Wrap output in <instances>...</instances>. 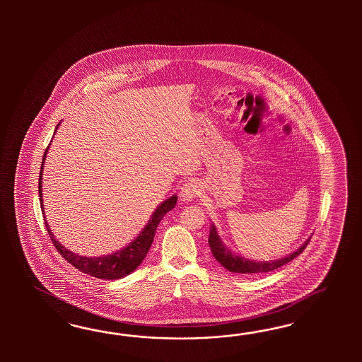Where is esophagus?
<instances>
[{
	"instance_id": "1",
	"label": "esophagus",
	"mask_w": 362,
	"mask_h": 362,
	"mask_svg": "<svg viewBox=\"0 0 362 362\" xmlns=\"http://www.w3.org/2000/svg\"><path fill=\"white\" fill-rule=\"evenodd\" d=\"M199 194H200V185L197 180L187 182L180 189V197L183 200H192L194 197H199Z\"/></svg>"
}]
</instances>
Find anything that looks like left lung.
I'll use <instances>...</instances> for the list:
<instances>
[{
  "label": "left lung",
  "mask_w": 362,
  "mask_h": 362,
  "mask_svg": "<svg viewBox=\"0 0 362 362\" xmlns=\"http://www.w3.org/2000/svg\"><path fill=\"white\" fill-rule=\"evenodd\" d=\"M310 241V238L308 239L297 251L291 253L289 256L274 260V262H255V260H248L244 259L241 256H236L235 253L230 252L228 248H226V245L223 244V241L220 240L219 235L216 232L215 226H211L209 230V244L211 251L214 253L215 259L219 262L224 268H227L230 272H236V274H265V272H271L280 267H283L284 264L292 262L295 257H297L300 253L303 252L307 248L308 244Z\"/></svg>",
  "instance_id": "8db88e82"
}]
</instances>
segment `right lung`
Here are the masks:
<instances>
[{
  "label": "right lung",
  "mask_w": 362,
  "mask_h": 362,
  "mask_svg": "<svg viewBox=\"0 0 362 362\" xmlns=\"http://www.w3.org/2000/svg\"><path fill=\"white\" fill-rule=\"evenodd\" d=\"M47 153V148L44 153V159H42V165H41V171H40V179H38V194H40V202L42 204V167H44L45 156ZM176 200L177 197H174L167 199L163 202L158 209H155L151 220H148L147 226L144 227V230L141 232V235L130 243V245H127L126 248H123L122 251L107 255V256H102V257H83L76 253L66 250L64 245H61L58 241L55 240L52 230H49V226L45 220V226L47 233L52 239V243L54 244L57 251L61 253V256L65 259L67 263L71 264L73 267H76L78 271L83 272V274L98 277V279H106V280H114V279H121L129 274H132L134 269H136L139 267V264L142 263L143 259L146 257V255L148 252L151 244H153V235L156 227L159 224V221L163 219L165 214L168 211L175 207ZM42 214H44V207H41Z\"/></svg>",
  "instance_id": "1"
}]
</instances>
